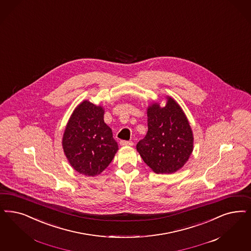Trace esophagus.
Masks as SVG:
<instances>
[{
	"mask_svg": "<svg viewBox=\"0 0 251 251\" xmlns=\"http://www.w3.org/2000/svg\"><path fill=\"white\" fill-rule=\"evenodd\" d=\"M121 146H122V147H131V146H133V143L129 142V141H121Z\"/></svg>",
	"mask_w": 251,
	"mask_h": 251,
	"instance_id": "obj_1",
	"label": "esophagus"
}]
</instances>
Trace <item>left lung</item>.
Returning a JSON list of instances; mask_svg holds the SVG:
<instances>
[{
	"label": "left lung",
	"mask_w": 251,
	"mask_h": 251,
	"mask_svg": "<svg viewBox=\"0 0 251 251\" xmlns=\"http://www.w3.org/2000/svg\"><path fill=\"white\" fill-rule=\"evenodd\" d=\"M165 106H147L148 130L136 149L145 163L157 174H172L188 161L194 149L190 123L180 104L166 96Z\"/></svg>",
	"instance_id": "left-lung-1"
}]
</instances>
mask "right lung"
Here are the masks:
<instances>
[{
  "instance_id": "add662e5",
  "label": "right lung",
  "mask_w": 251,
  "mask_h": 251,
  "mask_svg": "<svg viewBox=\"0 0 251 251\" xmlns=\"http://www.w3.org/2000/svg\"><path fill=\"white\" fill-rule=\"evenodd\" d=\"M104 114L101 104L83 100L73 110L63 133L62 147L69 164L88 177L103 173L119 150Z\"/></svg>"
}]
</instances>
